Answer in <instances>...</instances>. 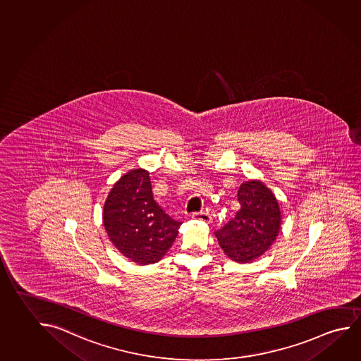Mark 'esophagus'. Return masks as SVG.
Masks as SVG:
<instances>
[{"label": "esophagus", "mask_w": 361, "mask_h": 361, "mask_svg": "<svg viewBox=\"0 0 361 361\" xmlns=\"http://www.w3.org/2000/svg\"><path fill=\"white\" fill-rule=\"evenodd\" d=\"M192 219L203 221V222H211V216L207 212H195V214H192Z\"/></svg>", "instance_id": "34e87169"}]
</instances>
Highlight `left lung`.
Instances as JSON below:
<instances>
[{
	"mask_svg": "<svg viewBox=\"0 0 361 361\" xmlns=\"http://www.w3.org/2000/svg\"><path fill=\"white\" fill-rule=\"evenodd\" d=\"M240 203L233 220L214 235L227 257L238 263H250L274 243L281 224V207L274 193L260 180L240 185Z\"/></svg>",
	"mask_w": 361,
	"mask_h": 361,
	"instance_id": "obj_1",
	"label": "left lung"
}]
</instances>
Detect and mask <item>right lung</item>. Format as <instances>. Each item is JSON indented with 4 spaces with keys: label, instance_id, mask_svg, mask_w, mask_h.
Here are the masks:
<instances>
[{
    "label": "right lung",
    "instance_id": "obj_1",
    "mask_svg": "<svg viewBox=\"0 0 361 361\" xmlns=\"http://www.w3.org/2000/svg\"><path fill=\"white\" fill-rule=\"evenodd\" d=\"M104 225L123 257L147 265L164 257L182 222L173 220L154 201L149 171L139 168L114 184L104 202Z\"/></svg>",
    "mask_w": 361,
    "mask_h": 361
}]
</instances>
